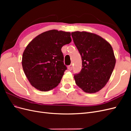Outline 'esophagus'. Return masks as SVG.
Wrapping results in <instances>:
<instances>
[{
  "mask_svg": "<svg viewBox=\"0 0 131 131\" xmlns=\"http://www.w3.org/2000/svg\"><path fill=\"white\" fill-rule=\"evenodd\" d=\"M73 65L72 64H71L70 65H69L68 67V69L69 70H72L73 69Z\"/></svg>",
  "mask_w": 131,
  "mask_h": 131,
  "instance_id": "34e87169",
  "label": "esophagus"
}]
</instances>
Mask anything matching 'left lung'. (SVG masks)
<instances>
[{"instance_id":"left-lung-1","label":"left lung","mask_w":131,"mask_h":131,"mask_svg":"<svg viewBox=\"0 0 131 131\" xmlns=\"http://www.w3.org/2000/svg\"><path fill=\"white\" fill-rule=\"evenodd\" d=\"M72 36L82 59V69L74 75L76 84L84 92L96 93L109 81L116 59L110 43L99 35L74 31Z\"/></svg>"}]
</instances>
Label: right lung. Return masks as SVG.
Listing matches in <instances>:
<instances>
[{
    "instance_id": "add662e5",
    "label": "right lung",
    "mask_w": 131,
    "mask_h": 131,
    "mask_svg": "<svg viewBox=\"0 0 131 131\" xmlns=\"http://www.w3.org/2000/svg\"><path fill=\"white\" fill-rule=\"evenodd\" d=\"M70 33L50 30L31 40L22 55L23 71L30 84L41 91H48L60 83L67 67L61 51L72 41Z\"/></svg>"
}]
</instances>
